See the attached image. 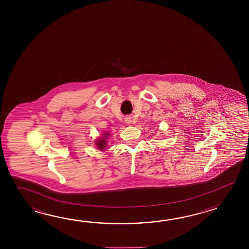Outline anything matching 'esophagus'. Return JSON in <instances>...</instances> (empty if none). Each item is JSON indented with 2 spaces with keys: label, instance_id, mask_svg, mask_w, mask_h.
I'll list each match as a JSON object with an SVG mask.
<instances>
[{
  "label": "esophagus",
  "instance_id": "esophagus-1",
  "mask_svg": "<svg viewBox=\"0 0 249 249\" xmlns=\"http://www.w3.org/2000/svg\"><path fill=\"white\" fill-rule=\"evenodd\" d=\"M124 122L126 123L127 124H130L132 123V118L130 117H126L124 118Z\"/></svg>",
  "mask_w": 249,
  "mask_h": 249
}]
</instances>
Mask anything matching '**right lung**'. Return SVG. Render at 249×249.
<instances>
[{
  "label": "right lung",
  "mask_w": 249,
  "mask_h": 249,
  "mask_svg": "<svg viewBox=\"0 0 249 249\" xmlns=\"http://www.w3.org/2000/svg\"><path fill=\"white\" fill-rule=\"evenodd\" d=\"M102 135H103L102 137H100V139L96 140L95 144L97 148H100L101 150H104V149H106L105 148L107 147V140L109 137V133L105 132Z\"/></svg>",
  "instance_id": "obj_1"
}]
</instances>
